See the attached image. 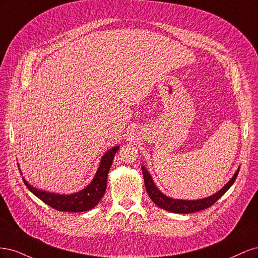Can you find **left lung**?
I'll use <instances>...</instances> for the list:
<instances>
[{
  "instance_id": "left-lung-1",
  "label": "left lung",
  "mask_w": 258,
  "mask_h": 258,
  "mask_svg": "<svg viewBox=\"0 0 258 258\" xmlns=\"http://www.w3.org/2000/svg\"><path fill=\"white\" fill-rule=\"evenodd\" d=\"M142 172H143L146 191L148 194V196H150V198L154 201L155 205H157L159 208L163 210L169 211V212L187 214V213H192V212H197V211L205 210L214 205L215 202L230 188V186L233 184V182L236 181L239 173V169L237 170V172L232 176L230 181L226 184L221 190H218L216 194L212 195V196H210L208 198L199 199V200H178V199L169 198L166 196V195L160 192V190L156 187L151 174L147 172V170L144 167H142Z\"/></svg>"
}]
</instances>
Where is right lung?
Segmentation results:
<instances>
[{
  "label": "right lung",
  "instance_id": "right-lung-1",
  "mask_svg": "<svg viewBox=\"0 0 258 258\" xmlns=\"http://www.w3.org/2000/svg\"><path fill=\"white\" fill-rule=\"evenodd\" d=\"M118 150L119 146H115L103 155L95 178L92 179V182L86 188L79 192L72 195H58L38 190L34 188L33 186L28 184L25 178H23V183L26 184L29 190L34 194L38 199H41L46 205H48L54 210L74 213L89 211L90 209L95 208L99 204L101 198L103 197L106 189L108 170H110L114 156Z\"/></svg>",
  "mask_w": 258,
  "mask_h": 258
}]
</instances>
